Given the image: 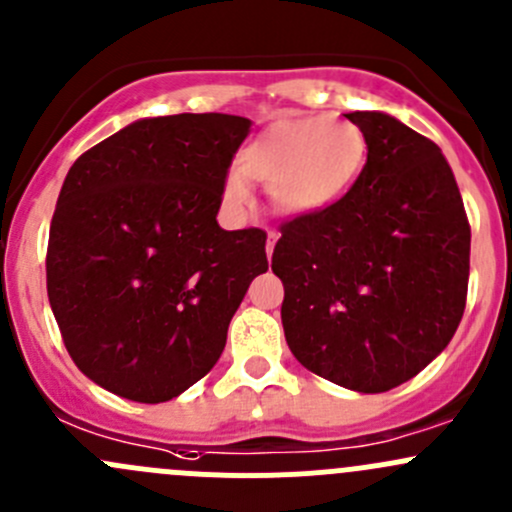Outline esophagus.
Wrapping results in <instances>:
<instances>
[{"mask_svg": "<svg viewBox=\"0 0 512 512\" xmlns=\"http://www.w3.org/2000/svg\"><path fill=\"white\" fill-rule=\"evenodd\" d=\"M275 242H277V235L275 232H270V235H267V257H272V252H275Z\"/></svg>", "mask_w": 512, "mask_h": 512, "instance_id": "esophagus-1", "label": "esophagus"}]
</instances>
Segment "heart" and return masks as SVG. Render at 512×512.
I'll use <instances>...</instances> for the list:
<instances>
[{
    "mask_svg": "<svg viewBox=\"0 0 512 512\" xmlns=\"http://www.w3.org/2000/svg\"><path fill=\"white\" fill-rule=\"evenodd\" d=\"M369 156L364 131L352 121L327 116L282 118L267 126L227 173L225 205L245 213L255 180L270 188L272 205L287 218H314L342 203Z\"/></svg>",
    "mask_w": 512,
    "mask_h": 512,
    "instance_id": "1",
    "label": "heart"
}]
</instances>
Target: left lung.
Masks as SVG:
<instances>
[{"label": "left lung", "instance_id": "left-lung-1", "mask_svg": "<svg viewBox=\"0 0 512 512\" xmlns=\"http://www.w3.org/2000/svg\"><path fill=\"white\" fill-rule=\"evenodd\" d=\"M369 156L347 198L282 225L272 272L304 369L381 394L426 369L466 309L471 227L441 148L384 111L344 113Z\"/></svg>", "mask_w": 512, "mask_h": 512}]
</instances>
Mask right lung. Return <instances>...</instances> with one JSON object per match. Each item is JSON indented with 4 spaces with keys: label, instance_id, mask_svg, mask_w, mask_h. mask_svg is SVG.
Instances as JSON below:
<instances>
[{
    "label": "right lung",
    "instance_id": "add662e5",
    "mask_svg": "<svg viewBox=\"0 0 512 512\" xmlns=\"http://www.w3.org/2000/svg\"><path fill=\"white\" fill-rule=\"evenodd\" d=\"M250 126L230 113L138 118L66 173L46 292L71 359L101 389L160 404L218 364L232 314L267 272L265 232L218 225Z\"/></svg>",
    "mask_w": 512,
    "mask_h": 512
}]
</instances>
